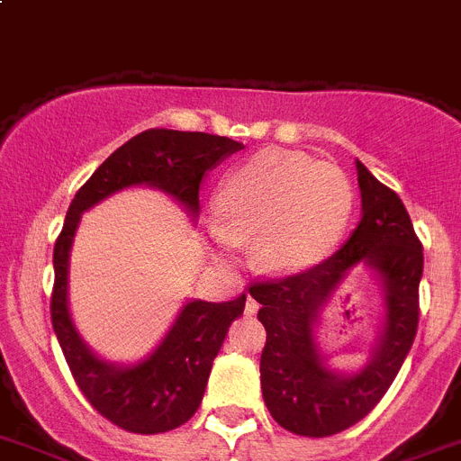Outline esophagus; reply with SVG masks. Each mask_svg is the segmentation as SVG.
<instances>
[{
    "instance_id": "1",
    "label": "esophagus",
    "mask_w": 461,
    "mask_h": 461,
    "mask_svg": "<svg viewBox=\"0 0 461 461\" xmlns=\"http://www.w3.org/2000/svg\"><path fill=\"white\" fill-rule=\"evenodd\" d=\"M257 310H259V303H257L252 296H248V301H246V314H255Z\"/></svg>"
}]
</instances>
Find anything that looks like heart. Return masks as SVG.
Returning <instances> with one entry per match:
<instances>
[{"label": "heart", "mask_w": 461, "mask_h": 461, "mask_svg": "<svg viewBox=\"0 0 461 461\" xmlns=\"http://www.w3.org/2000/svg\"><path fill=\"white\" fill-rule=\"evenodd\" d=\"M351 211L354 188L338 165L264 149L225 176L209 231L221 248L252 239L257 267L294 273L338 246Z\"/></svg>", "instance_id": "1"}]
</instances>
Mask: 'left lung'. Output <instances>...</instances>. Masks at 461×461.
<instances>
[{
  "label": "left lung",
  "instance_id": "obj_1",
  "mask_svg": "<svg viewBox=\"0 0 461 461\" xmlns=\"http://www.w3.org/2000/svg\"><path fill=\"white\" fill-rule=\"evenodd\" d=\"M360 222L326 261L296 276L255 282L267 329L261 395L273 420L301 437H330L363 420L391 388L418 330L422 246L402 200L356 160ZM356 270H370L384 296V321L371 360L354 373L333 371L316 344L322 305Z\"/></svg>",
  "mask_w": 461,
  "mask_h": 461
}]
</instances>
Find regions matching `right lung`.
Listing matches in <instances>:
<instances>
[{
  "mask_svg": "<svg viewBox=\"0 0 461 461\" xmlns=\"http://www.w3.org/2000/svg\"><path fill=\"white\" fill-rule=\"evenodd\" d=\"M240 149L243 144L221 135L151 128L112 153L70 202L64 230L55 243L52 329L82 395L101 416L126 432H169L194 416L213 358L231 321L246 308V294L225 303L190 298L158 347L138 363L101 358L77 333L68 308L70 248L82 213L114 193L147 185L179 202L194 222L200 213L202 179Z\"/></svg>",
  "mask_w": 461,
  "mask_h": 461,
  "instance_id": "obj_1",
  "label": "right lung"
}]
</instances>
